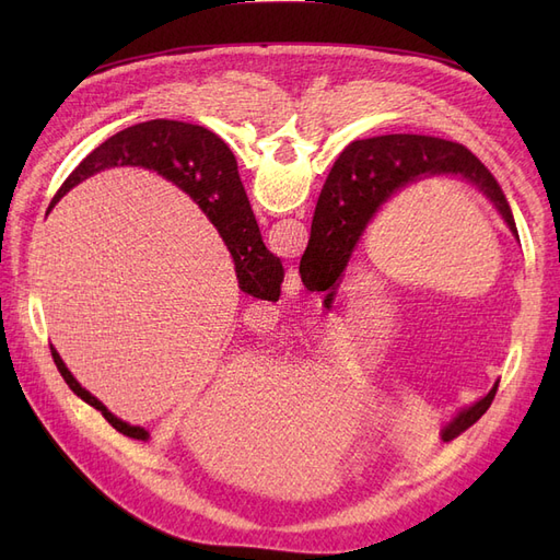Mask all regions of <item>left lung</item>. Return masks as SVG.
<instances>
[{"label": "left lung", "instance_id": "left-lung-1", "mask_svg": "<svg viewBox=\"0 0 560 560\" xmlns=\"http://www.w3.org/2000/svg\"><path fill=\"white\" fill-rule=\"evenodd\" d=\"M430 175H457L479 186L518 235L502 186L467 147L430 135H383L352 142L334 163L317 198L311 241L299 264L301 280L317 292L336 287L371 217L406 184ZM331 296L329 292L327 299ZM495 393L498 385L481 401L455 416L444 430V439H453L474 425L488 411Z\"/></svg>", "mask_w": 560, "mask_h": 560}]
</instances>
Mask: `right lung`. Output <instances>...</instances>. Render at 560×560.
Segmentation results:
<instances>
[{
    "label": "right lung",
    "mask_w": 560,
    "mask_h": 560,
    "mask_svg": "<svg viewBox=\"0 0 560 560\" xmlns=\"http://www.w3.org/2000/svg\"><path fill=\"white\" fill-rule=\"evenodd\" d=\"M112 165H142L177 184L182 191L198 202L200 210L222 233L235 261L241 290L257 299L278 301L284 268L261 241L257 219L252 214L245 186L238 175V163L219 135L202 126L167 121V118L130 126L112 135L74 167V173L65 179L50 208L72 186ZM50 354H54L60 376L77 397L103 413L116 432L144 442L149 434L142 428H132L112 416L103 404L77 383L54 348H50Z\"/></svg>",
    "instance_id": "right-lung-1"
}]
</instances>
